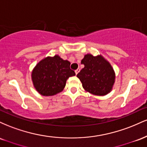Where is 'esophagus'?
Wrapping results in <instances>:
<instances>
[{
	"label": "esophagus",
	"mask_w": 147,
	"mask_h": 147,
	"mask_svg": "<svg viewBox=\"0 0 147 147\" xmlns=\"http://www.w3.org/2000/svg\"><path fill=\"white\" fill-rule=\"evenodd\" d=\"M79 71H80V69H79V68H77V70H75V74H76V75H77V74H78L79 72Z\"/></svg>",
	"instance_id": "obj_1"
}]
</instances>
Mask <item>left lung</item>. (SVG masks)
<instances>
[{"mask_svg": "<svg viewBox=\"0 0 147 147\" xmlns=\"http://www.w3.org/2000/svg\"><path fill=\"white\" fill-rule=\"evenodd\" d=\"M84 68L77 75L84 90L95 95H107L113 89L115 79L111 65L102 55L84 56L81 62Z\"/></svg>", "mask_w": 147, "mask_h": 147, "instance_id": "obj_1", "label": "left lung"}]
</instances>
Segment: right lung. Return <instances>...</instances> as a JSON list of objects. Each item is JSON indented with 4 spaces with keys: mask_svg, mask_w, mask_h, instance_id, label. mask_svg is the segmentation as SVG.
<instances>
[{
    "mask_svg": "<svg viewBox=\"0 0 147 147\" xmlns=\"http://www.w3.org/2000/svg\"><path fill=\"white\" fill-rule=\"evenodd\" d=\"M70 63L59 55L48 57L40 61L32 72V80L37 92L43 96H52L61 92L66 81L75 72Z\"/></svg>",
    "mask_w": 147,
    "mask_h": 147,
    "instance_id": "1",
    "label": "right lung"
}]
</instances>
